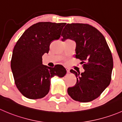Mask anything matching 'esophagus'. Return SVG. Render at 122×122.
<instances>
[{"label":"esophagus","instance_id":"esophagus-1","mask_svg":"<svg viewBox=\"0 0 122 122\" xmlns=\"http://www.w3.org/2000/svg\"><path fill=\"white\" fill-rule=\"evenodd\" d=\"M66 70H67V73H70V69L68 68H66Z\"/></svg>","mask_w":122,"mask_h":122}]
</instances>
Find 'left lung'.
<instances>
[{"label": "left lung", "mask_w": 122, "mask_h": 122, "mask_svg": "<svg viewBox=\"0 0 122 122\" xmlns=\"http://www.w3.org/2000/svg\"><path fill=\"white\" fill-rule=\"evenodd\" d=\"M62 41L70 39L76 43L75 58L81 61L85 70L81 74L71 69L76 83L67 92L72 99L81 102L92 101L100 96L110 85L113 60L102 34L87 24H67L63 29Z\"/></svg>", "instance_id": "8db88e82"}]
</instances>
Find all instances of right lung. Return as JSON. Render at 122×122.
Here are the masks:
<instances>
[{"mask_svg":"<svg viewBox=\"0 0 122 122\" xmlns=\"http://www.w3.org/2000/svg\"><path fill=\"white\" fill-rule=\"evenodd\" d=\"M66 24L37 22L26 30L16 42L10 66L15 85L25 97L43 98L49 92L51 79L66 75L67 71L61 65L52 68L42 64V56L49 52L51 42L60 39Z\"/></svg>","mask_w":122,"mask_h":122,"instance_id":"add662e5","label":"right lung"}]
</instances>
